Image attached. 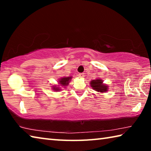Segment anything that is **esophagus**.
<instances>
[{
	"label": "esophagus",
	"instance_id": "esophagus-1",
	"mask_svg": "<svg viewBox=\"0 0 151 151\" xmlns=\"http://www.w3.org/2000/svg\"><path fill=\"white\" fill-rule=\"evenodd\" d=\"M78 76L80 78H83L84 76H85V74H84V73H79Z\"/></svg>",
	"mask_w": 151,
	"mask_h": 151
}]
</instances>
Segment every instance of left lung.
Wrapping results in <instances>:
<instances>
[{"instance_id":"obj_1","label":"left lung","mask_w":151,"mask_h":151,"mask_svg":"<svg viewBox=\"0 0 151 151\" xmlns=\"http://www.w3.org/2000/svg\"><path fill=\"white\" fill-rule=\"evenodd\" d=\"M91 85L94 90L100 92V93H104L107 91V86L103 84V81L101 79H96L91 82Z\"/></svg>"}]
</instances>
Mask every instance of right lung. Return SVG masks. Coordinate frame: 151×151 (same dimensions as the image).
Returning a JSON list of instances; mask_svg holds the SVG:
<instances>
[{"label": "right lung", "instance_id": "obj_1", "mask_svg": "<svg viewBox=\"0 0 151 151\" xmlns=\"http://www.w3.org/2000/svg\"><path fill=\"white\" fill-rule=\"evenodd\" d=\"M72 77H65V78H62L61 79H60V81L58 83L59 84H60L61 85L63 86H65V85H67L68 83H69V81L71 79ZM53 90L55 91H59L60 88H57L56 86H53Z\"/></svg>", "mask_w": 151, "mask_h": 151}]
</instances>
